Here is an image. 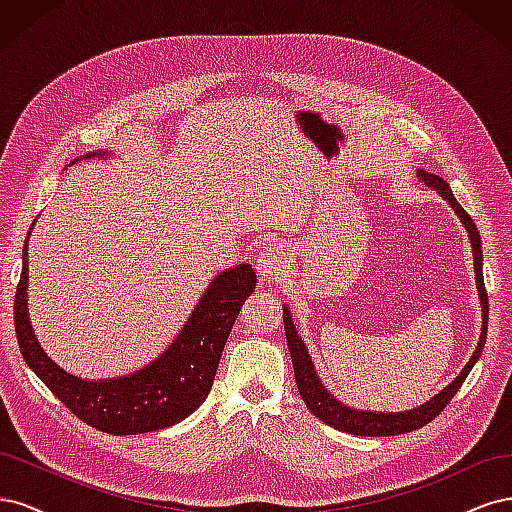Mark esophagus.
Returning <instances> with one entry per match:
<instances>
[{
	"label": "esophagus",
	"mask_w": 512,
	"mask_h": 512,
	"mask_svg": "<svg viewBox=\"0 0 512 512\" xmlns=\"http://www.w3.org/2000/svg\"><path fill=\"white\" fill-rule=\"evenodd\" d=\"M288 269V252L284 245H267L256 256V271L262 280H282Z\"/></svg>",
	"instance_id": "34e87169"
}]
</instances>
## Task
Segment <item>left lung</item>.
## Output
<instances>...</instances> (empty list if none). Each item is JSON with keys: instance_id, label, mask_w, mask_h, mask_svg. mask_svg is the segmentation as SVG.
Segmentation results:
<instances>
[{"instance_id": "8db88e82", "label": "left lung", "mask_w": 512, "mask_h": 512, "mask_svg": "<svg viewBox=\"0 0 512 512\" xmlns=\"http://www.w3.org/2000/svg\"><path fill=\"white\" fill-rule=\"evenodd\" d=\"M418 179H421L427 185V188L436 190L444 200H448V205L453 207V211L457 213V218L461 220V224L466 226L468 235H470V243H472V254H474V273H476L478 299H480V307H483V329H480V339H478V346L472 354V359L468 361L466 367L461 369V374L446 386L444 391H440L436 397H431L427 404L418 406L414 410H408V412H365V410H354V408L344 406L342 401H337L322 386V382L316 374V369H314L312 356H309V352L303 344V339L299 337L297 329H294L290 309L284 305V329H286L288 350H290V356H292L294 380H297V389H299V393L305 401L307 410L312 412L314 416H318L320 421L331 425L333 429L344 431V433H354V436H376V438L399 436V433L421 429L423 425L431 423L433 418H436L448 406V401L455 397V393L461 389L463 380L468 378L474 363L478 361V356L483 354V348H485L487 320H489V299H487L485 280H483V243H480V235L476 230V224L472 222L468 211L457 203L455 194L451 192V188H448V183L442 177L427 173V170H418Z\"/></svg>"}]
</instances>
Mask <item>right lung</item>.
I'll use <instances>...</instances> for the list:
<instances>
[{
    "instance_id": "obj_1",
    "label": "right lung",
    "mask_w": 512,
    "mask_h": 512,
    "mask_svg": "<svg viewBox=\"0 0 512 512\" xmlns=\"http://www.w3.org/2000/svg\"><path fill=\"white\" fill-rule=\"evenodd\" d=\"M111 156L108 151L89 158ZM79 162L76 158L72 164ZM29 237V235H27ZM27 241L21 280L14 294V331L29 369L83 423L113 436L158 431L188 418L207 399L220 356L245 299L256 288L252 265L222 271L209 284L173 344L156 361L130 376L83 380L61 369L38 344L27 314Z\"/></svg>"
}]
</instances>
